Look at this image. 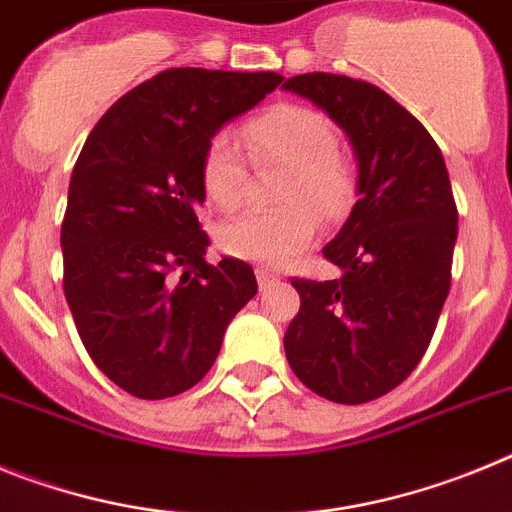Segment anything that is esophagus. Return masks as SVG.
I'll use <instances>...</instances> for the list:
<instances>
[{
	"instance_id": "1",
	"label": "esophagus",
	"mask_w": 512,
	"mask_h": 512,
	"mask_svg": "<svg viewBox=\"0 0 512 512\" xmlns=\"http://www.w3.org/2000/svg\"><path fill=\"white\" fill-rule=\"evenodd\" d=\"M256 279H259L261 289H269L271 284L279 282V274H274V271H269V269H264V266H261V269H256Z\"/></svg>"
}]
</instances>
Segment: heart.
<instances>
[{"label":"heart","instance_id":"heart-1","mask_svg":"<svg viewBox=\"0 0 512 512\" xmlns=\"http://www.w3.org/2000/svg\"><path fill=\"white\" fill-rule=\"evenodd\" d=\"M256 164H282L289 169L282 212H248L225 223L217 233L220 248L235 259L279 266L295 259L318 233L320 217H341L351 205L354 176L338 156L333 122L318 110L284 104L256 117L241 130ZM202 187L220 210H235L246 192V164L241 151L225 135L210 143L202 161Z\"/></svg>","mask_w":512,"mask_h":512}]
</instances>
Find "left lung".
<instances>
[{
    "label": "left lung",
    "mask_w": 512,
    "mask_h": 512,
    "mask_svg": "<svg viewBox=\"0 0 512 512\" xmlns=\"http://www.w3.org/2000/svg\"><path fill=\"white\" fill-rule=\"evenodd\" d=\"M282 89L336 122L359 171V200L323 248L341 277L292 279L302 305L284 351L315 395L361 405L395 390L433 338L459 230L449 171L431 133L374 84L318 71Z\"/></svg>",
    "instance_id": "left-lung-1"
}]
</instances>
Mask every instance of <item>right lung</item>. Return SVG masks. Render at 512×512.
<instances>
[{
	"mask_svg": "<svg viewBox=\"0 0 512 512\" xmlns=\"http://www.w3.org/2000/svg\"><path fill=\"white\" fill-rule=\"evenodd\" d=\"M282 81L274 71H161L117 99L81 148L61 225L63 292L99 372L133 397L194 387L259 292L246 261H205L202 161Z\"/></svg>",
	"mask_w": 512,
	"mask_h": 512,
	"instance_id": "1",
	"label": "right lung"
}]
</instances>
